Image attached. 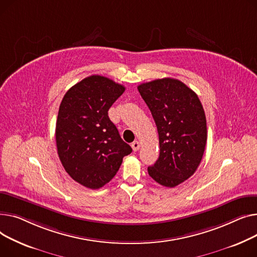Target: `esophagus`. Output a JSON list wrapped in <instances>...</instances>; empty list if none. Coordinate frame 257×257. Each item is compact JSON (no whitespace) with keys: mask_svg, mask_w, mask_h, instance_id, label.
<instances>
[{"mask_svg":"<svg viewBox=\"0 0 257 257\" xmlns=\"http://www.w3.org/2000/svg\"><path fill=\"white\" fill-rule=\"evenodd\" d=\"M132 148L134 152H137V150H139V148H140V143L138 141H134L132 143Z\"/></svg>","mask_w":257,"mask_h":257,"instance_id":"esophagus-1","label":"esophagus"}]
</instances>
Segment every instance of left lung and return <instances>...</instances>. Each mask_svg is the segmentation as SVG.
Here are the masks:
<instances>
[{
    "label": "left lung",
    "mask_w": 257,
    "mask_h": 257,
    "mask_svg": "<svg viewBox=\"0 0 257 257\" xmlns=\"http://www.w3.org/2000/svg\"><path fill=\"white\" fill-rule=\"evenodd\" d=\"M159 133L160 157L147 168L164 187L174 188L197 170L206 139L202 104L192 89L176 79L164 78L138 86Z\"/></svg>",
    "instance_id": "1"
}]
</instances>
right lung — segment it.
Here are the masks:
<instances>
[{
    "mask_svg": "<svg viewBox=\"0 0 257 257\" xmlns=\"http://www.w3.org/2000/svg\"><path fill=\"white\" fill-rule=\"evenodd\" d=\"M125 87L101 75L72 86L60 104L56 143L69 176L89 189H99L115 176L132 153L111 121L108 111Z\"/></svg>",
    "mask_w": 257,
    "mask_h": 257,
    "instance_id": "add662e5",
    "label": "right lung"
}]
</instances>
